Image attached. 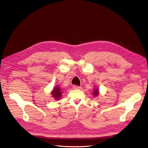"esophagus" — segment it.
Listing matches in <instances>:
<instances>
[{"label": "esophagus", "instance_id": "1", "mask_svg": "<svg viewBox=\"0 0 148 148\" xmlns=\"http://www.w3.org/2000/svg\"><path fill=\"white\" fill-rule=\"evenodd\" d=\"M73 88L74 89H81V87L79 86H77V85H75V86H73Z\"/></svg>", "mask_w": 148, "mask_h": 148}]
</instances>
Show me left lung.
Wrapping results in <instances>:
<instances>
[{
	"label": "left lung",
	"mask_w": 148,
	"mask_h": 148,
	"mask_svg": "<svg viewBox=\"0 0 148 148\" xmlns=\"http://www.w3.org/2000/svg\"><path fill=\"white\" fill-rule=\"evenodd\" d=\"M92 94H93V95H94V96H95V97L97 96V95H99V89H98L97 88H96L95 90L93 91Z\"/></svg>",
	"instance_id": "left-lung-1"
}]
</instances>
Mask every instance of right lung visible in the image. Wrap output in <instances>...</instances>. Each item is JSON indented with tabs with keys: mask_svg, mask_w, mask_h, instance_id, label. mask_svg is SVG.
Returning a JSON list of instances; mask_svg holds the SVG:
<instances>
[{
	"mask_svg": "<svg viewBox=\"0 0 148 148\" xmlns=\"http://www.w3.org/2000/svg\"><path fill=\"white\" fill-rule=\"evenodd\" d=\"M51 93H52V97H54V99L56 100L60 99V97L62 96V92H61L60 88L59 86H56L53 88V91H52Z\"/></svg>",
	"mask_w": 148,
	"mask_h": 148,
	"instance_id": "add662e5",
	"label": "right lung"
}]
</instances>
